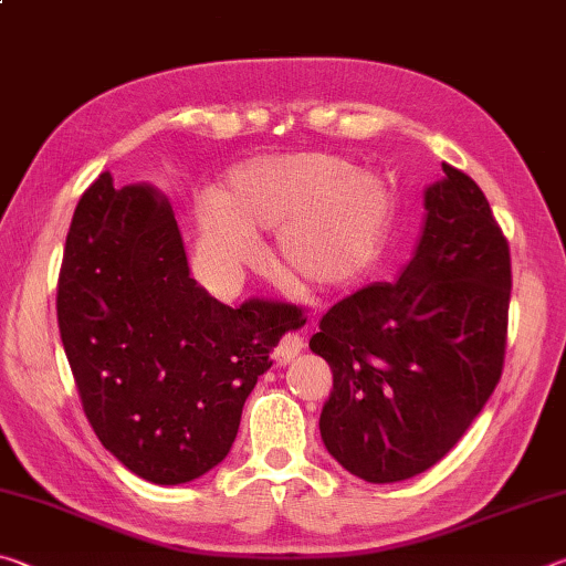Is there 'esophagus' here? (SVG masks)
Segmentation results:
<instances>
[{
    "label": "esophagus",
    "instance_id": "esophagus-1",
    "mask_svg": "<svg viewBox=\"0 0 566 566\" xmlns=\"http://www.w3.org/2000/svg\"><path fill=\"white\" fill-rule=\"evenodd\" d=\"M302 347H304V339L300 334H286V337L274 347V361L280 364V367H284V364H290L296 354L302 352Z\"/></svg>",
    "mask_w": 566,
    "mask_h": 566
}]
</instances>
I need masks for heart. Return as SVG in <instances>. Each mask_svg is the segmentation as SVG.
I'll return each mask as SVG.
<instances>
[{
	"mask_svg": "<svg viewBox=\"0 0 566 566\" xmlns=\"http://www.w3.org/2000/svg\"><path fill=\"white\" fill-rule=\"evenodd\" d=\"M395 199L387 181L327 151L264 155L234 165L217 191L195 197L197 262L232 282L262 254L274 229V260L312 290L357 280L385 244Z\"/></svg>",
	"mask_w": 566,
	"mask_h": 566,
	"instance_id": "heart-1",
	"label": "heart"
}]
</instances>
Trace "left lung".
I'll use <instances>...</instances> for the list:
<instances>
[{"label": "left lung", "instance_id": "left-lung-1", "mask_svg": "<svg viewBox=\"0 0 566 566\" xmlns=\"http://www.w3.org/2000/svg\"><path fill=\"white\" fill-rule=\"evenodd\" d=\"M442 171L424 189L421 232L397 280L334 304L310 339L334 377L322 442L371 484L434 467L502 377L510 247L474 179Z\"/></svg>", "mask_w": 566, "mask_h": 566}]
</instances>
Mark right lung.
<instances>
[{
  "label": "right lung",
  "mask_w": 566,
  "mask_h": 566,
  "mask_svg": "<svg viewBox=\"0 0 566 566\" xmlns=\"http://www.w3.org/2000/svg\"><path fill=\"white\" fill-rule=\"evenodd\" d=\"M292 306L232 310L189 276L169 199L102 175L74 209L56 294L62 344L104 449L151 484H185L232 449Z\"/></svg>",
  "instance_id": "right-lung-1"
}]
</instances>
